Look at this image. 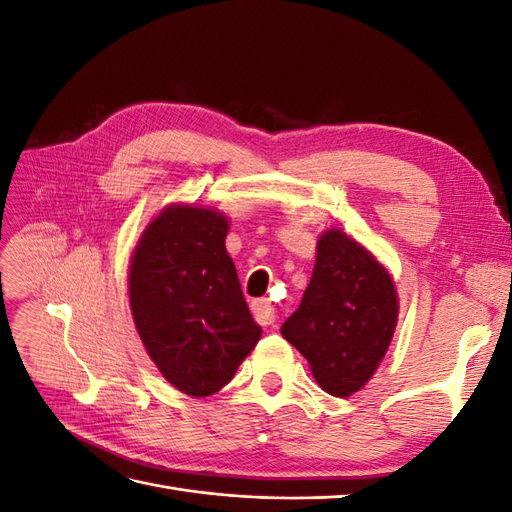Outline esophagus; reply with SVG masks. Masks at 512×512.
I'll return each instance as SVG.
<instances>
[{"instance_id": "obj_1", "label": "esophagus", "mask_w": 512, "mask_h": 512, "mask_svg": "<svg viewBox=\"0 0 512 512\" xmlns=\"http://www.w3.org/2000/svg\"><path fill=\"white\" fill-rule=\"evenodd\" d=\"M252 312H254L256 322L262 324V327H267V324H273L275 318H277L275 307L271 305L269 299H256V301H252Z\"/></svg>"}]
</instances>
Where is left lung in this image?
Listing matches in <instances>:
<instances>
[{
    "mask_svg": "<svg viewBox=\"0 0 512 512\" xmlns=\"http://www.w3.org/2000/svg\"><path fill=\"white\" fill-rule=\"evenodd\" d=\"M391 273L361 243L331 228L316 245L312 280L282 335L324 391L348 397L374 376L397 327Z\"/></svg>",
    "mask_w": 512,
    "mask_h": 512,
    "instance_id": "8db88e82",
    "label": "left lung"
}]
</instances>
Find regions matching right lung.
<instances>
[{"mask_svg": "<svg viewBox=\"0 0 512 512\" xmlns=\"http://www.w3.org/2000/svg\"><path fill=\"white\" fill-rule=\"evenodd\" d=\"M228 228L215 209L168 205L130 262L136 331L160 374L190 397L218 393L262 333L226 252Z\"/></svg>", "mask_w": 512, "mask_h": 512, "instance_id": "obj_1", "label": "right lung"}]
</instances>
